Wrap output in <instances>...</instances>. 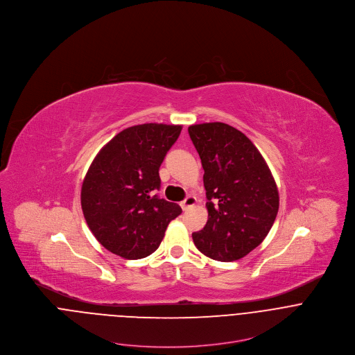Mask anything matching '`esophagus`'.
Segmentation results:
<instances>
[{
  "label": "esophagus",
  "instance_id": "obj_1",
  "mask_svg": "<svg viewBox=\"0 0 355 355\" xmlns=\"http://www.w3.org/2000/svg\"><path fill=\"white\" fill-rule=\"evenodd\" d=\"M196 203H197V198H196L194 196H189L184 201H182V202H180V206H182V209H183V210H187L189 207L194 206Z\"/></svg>",
  "mask_w": 355,
  "mask_h": 355
}]
</instances>
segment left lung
<instances>
[{"label": "left lung", "instance_id": "left-lung-1", "mask_svg": "<svg viewBox=\"0 0 355 355\" xmlns=\"http://www.w3.org/2000/svg\"><path fill=\"white\" fill-rule=\"evenodd\" d=\"M202 162L207 221L193 234L197 249L223 262L243 258L265 239L279 210L276 182L263 157L225 123L189 127Z\"/></svg>", "mask_w": 355, "mask_h": 355}]
</instances>
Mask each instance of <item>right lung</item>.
Instances as JSON below:
<instances>
[{"label":"right lung","instance_id":"add662e5","mask_svg":"<svg viewBox=\"0 0 355 355\" xmlns=\"http://www.w3.org/2000/svg\"><path fill=\"white\" fill-rule=\"evenodd\" d=\"M182 125L128 127L93 159L80 193L82 210L96 239L110 253L139 259L154 253L168 224L182 213L157 196L159 166Z\"/></svg>","mask_w":355,"mask_h":355}]
</instances>
